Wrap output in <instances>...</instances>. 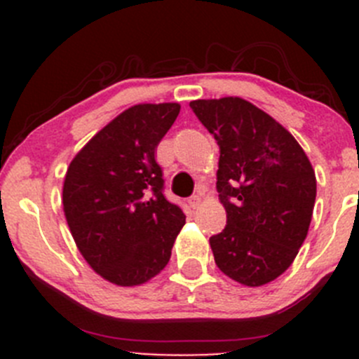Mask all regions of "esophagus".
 <instances>
[{
    "label": "esophagus",
    "instance_id": "obj_1",
    "mask_svg": "<svg viewBox=\"0 0 359 359\" xmlns=\"http://www.w3.org/2000/svg\"><path fill=\"white\" fill-rule=\"evenodd\" d=\"M201 200H203V194H201V193H200V194H194V196H191V198H189L191 208H198V206H200Z\"/></svg>",
    "mask_w": 359,
    "mask_h": 359
}]
</instances>
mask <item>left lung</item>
I'll use <instances>...</instances> for the list:
<instances>
[{"label": "left lung", "mask_w": 359, "mask_h": 359, "mask_svg": "<svg viewBox=\"0 0 359 359\" xmlns=\"http://www.w3.org/2000/svg\"><path fill=\"white\" fill-rule=\"evenodd\" d=\"M220 147L217 191L227 212L210 238L217 267L245 287L271 283L292 266L309 231L316 175L287 128L240 97L193 100Z\"/></svg>", "instance_id": "obj_1"}]
</instances>
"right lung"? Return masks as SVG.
<instances>
[{"label": "right lung", "instance_id": "add662e5", "mask_svg": "<svg viewBox=\"0 0 359 359\" xmlns=\"http://www.w3.org/2000/svg\"><path fill=\"white\" fill-rule=\"evenodd\" d=\"M175 102L137 104L107 123L69 165L62 205L81 255L97 274L137 287L165 269L186 215L163 194L159 140Z\"/></svg>", "mask_w": 359, "mask_h": 359}]
</instances>
